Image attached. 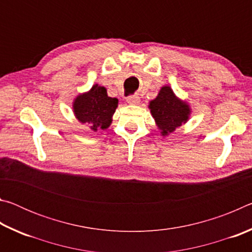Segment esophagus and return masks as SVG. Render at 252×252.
Wrapping results in <instances>:
<instances>
[{
  "label": "esophagus",
  "instance_id": "obj_1",
  "mask_svg": "<svg viewBox=\"0 0 252 252\" xmlns=\"http://www.w3.org/2000/svg\"><path fill=\"white\" fill-rule=\"evenodd\" d=\"M126 102L129 104H132V105H136L140 103V97L138 95H130L126 97Z\"/></svg>",
  "mask_w": 252,
  "mask_h": 252
}]
</instances>
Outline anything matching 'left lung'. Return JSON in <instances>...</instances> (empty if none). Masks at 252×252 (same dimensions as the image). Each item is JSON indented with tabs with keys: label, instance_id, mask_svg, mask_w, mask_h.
I'll return each instance as SVG.
<instances>
[{
	"label": "left lung",
	"instance_id": "left-lung-1",
	"mask_svg": "<svg viewBox=\"0 0 252 252\" xmlns=\"http://www.w3.org/2000/svg\"><path fill=\"white\" fill-rule=\"evenodd\" d=\"M149 109L162 136L169 135L189 120L190 105L174 94L169 85L160 89L156 99L149 102Z\"/></svg>",
	"mask_w": 252,
	"mask_h": 252
}]
</instances>
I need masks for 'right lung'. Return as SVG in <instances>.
<instances>
[{
    "label": "right lung",
    "instance_id": "right-lung-1",
    "mask_svg": "<svg viewBox=\"0 0 252 252\" xmlns=\"http://www.w3.org/2000/svg\"><path fill=\"white\" fill-rule=\"evenodd\" d=\"M117 97L108 95L106 89L94 84L88 92L81 93L73 101L75 118L90 130H105L112 123V117L118 108Z\"/></svg>",
    "mask_w": 252,
    "mask_h": 252
}]
</instances>
